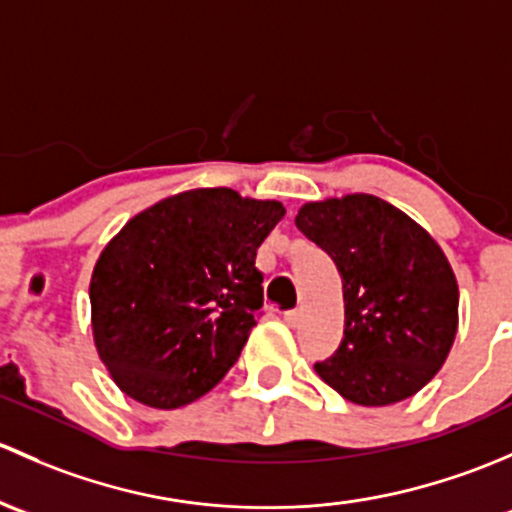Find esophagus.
Returning <instances> with one entry per match:
<instances>
[{
	"mask_svg": "<svg viewBox=\"0 0 512 512\" xmlns=\"http://www.w3.org/2000/svg\"><path fill=\"white\" fill-rule=\"evenodd\" d=\"M298 318L300 310H286V313H283V320H286V323H298Z\"/></svg>",
	"mask_w": 512,
	"mask_h": 512,
	"instance_id": "esophagus-1",
	"label": "esophagus"
}]
</instances>
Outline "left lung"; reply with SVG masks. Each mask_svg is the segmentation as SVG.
<instances>
[{
  "instance_id": "left-lung-1",
  "label": "left lung",
  "mask_w": 512,
  "mask_h": 512,
  "mask_svg": "<svg viewBox=\"0 0 512 512\" xmlns=\"http://www.w3.org/2000/svg\"><path fill=\"white\" fill-rule=\"evenodd\" d=\"M295 226L342 276L345 333L328 360L315 362L320 377L362 407L419 392L458 328V283L441 246L372 194L303 204Z\"/></svg>"
}]
</instances>
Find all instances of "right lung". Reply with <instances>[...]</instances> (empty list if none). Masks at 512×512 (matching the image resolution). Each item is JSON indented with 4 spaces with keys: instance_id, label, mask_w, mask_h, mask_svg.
Listing matches in <instances>:
<instances>
[{
    "instance_id": "1",
    "label": "right lung",
    "mask_w": 512,
    "mask_h": 512,
    "mask_svg": "<svg viewBox=\"0 0 512 512\" xmlns=\"http://www.w3.org/2000/svg\"><path fill=\"white\" fill-rule=\"evenodd\" d=\"M281 202L192 189L120 229L91 276V323L110 377L135 402L177 409L231 370L263 305L256 249Z\"/></svg>"
}]
</instances>
